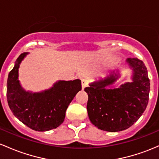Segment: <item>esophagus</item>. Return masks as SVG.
Segmentation results:
<instances>
[{"label":"esophagus","instance_id":"obj_1","mask_svg":"<svg viewBox=\"0 0 159 159\" xmlns=\"http://www.w3.org/2000/svg\"><path fill=\"white\" fill-rule=\"evenodd\" d=\"M81 83H82V89H84L85 87L87 86V85H88V82H87L86 80L83 79V80H82Z\"/></svg>","mask_w":159,"mask_h":159}]
</instances>
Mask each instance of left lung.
Wrapping results in <instances>:
<instances>
[{
	"label": "left lung",
	"mask_w": 159,
	"mask_h": 159,
	"mask_svg": "<svg viewBox=\"0 0 159 159\" xmlns=\"http://www.w3.org/2000/svg\"><path fill=\"white\" fill-rule=\"evenodd\" d=\"M133 69L131 83L119 88L107 89L119 78L113 72L100 81L91 83L85 91L88 94L87 111L91 122L99 129L117 132L131 127L142 116L148 104L150 83L147 69L141 60H126Z\"/></svg>",
	"instance_id": "1"
}]
</instances>
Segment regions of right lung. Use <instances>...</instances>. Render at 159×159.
Returning <instances> with one entry per match:
<instances>
[{
  "mask_svg": "<svg viewBox=\"0 0 159 159\" xmlns=\"http://www.w3.org/2000/svg\"><path fill=\"white\" fill-rule=\"evenodd\" d=\"M28 52L22 53L9 73L7 97L10 110L23 124L34 131L54 129L64 122L70 103L82 89L81 80L57 82L48 90L26 92L19 83V67Z\"/></svg>",
  "mask_w": 159,
  "mask_h": 159,
  "instance_id": "obj_1",
  "label": "right lung"
}]
</instances>
